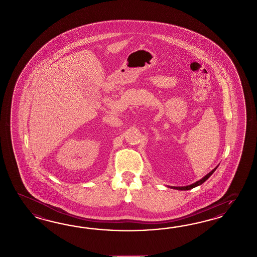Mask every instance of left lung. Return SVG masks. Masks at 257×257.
<instances>
[{
  "mask_svg": "<svg viewBox=\"0 0 257 257\" xmlns=\"http://www.w3.org/2000/svg\"><path fill=\"white\" fill-rule=\"evenodd\" d=\"M217 168L218 167H216L213 171H210L208 174H206L202 179L200 180V181H197L196 183L194 184H192V185H190V186H187V187H171V188H174V189H178V190H188V189H191V188H194L195 187H198V186H200V185H202L203 182H205L206 180L208 179L209 177H210L211 175L213 174V172L217 170Z\"/></svg>",
  "mask_w": 257,
  "mask_h": 257,
  "instance_id": "left-lung-1",
  "label": "left lung"
}]
</instances>
